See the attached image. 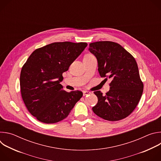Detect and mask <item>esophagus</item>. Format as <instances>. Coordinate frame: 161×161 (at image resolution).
Listing matches in <instances>:
<instances>
[{
	"mask_svg": "<svg viewBox=\"0 0 161 161\" xmlns=\"http://www.w3.org/2000/svg\"><path fill=\"white\" fill-rule=\"evenodd\" d=\"M91 94L90 92H88V91H83V96H86L87 95Z\"/></svg>",
	"mask_w": 161,
	"mask_h": 161,
	"instance_id": "34e87169",
	"label": "esophagus"
}]
</instances>
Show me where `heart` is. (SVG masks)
I'll use <instances>...</instances> for the list:
<instances>
[{"label": "heart", "instance_id": "1", "mask_svg": "<svg viewBox=\"0 0 161 161\" xmlns=\"http://www.w3.org/2000/svg\"><path fill=\"white\" fill-rule=\"evenodd\" d=\"M87 56H92V55H86V57H87Z\"/></svg>", "mask_w": 161, "mask_h": 161}]
</instances>
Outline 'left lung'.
<instances>
[{
  "mask_svg": "<svg viewBox=\"0 0 161 161\" xmlns=\"http://www.w3.org/2000/svg\"><path fill=\"white\" fill-rule=\"evenodd\" d=\"M88 50L97 60L100 76L111 80L105 95L94 92L98 102L92 108L94 113L109 121L125 119L136 108L143 91L136 61L121 45L111 41L90 43Z\"/></svg>",
  "mask_w": 161,
  "mask_h": 161,
  "instance_id": "1",
  "label": "left lung"
}]
</instances>
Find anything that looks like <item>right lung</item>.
<instances>
[{
	"instance_id": "1",
	"label": "right lung",
	"mask_w": 161,
	"mask_h": 161,
	"mask_svg": "<svg viewBox=\"0 0 161 161\" xmlns=\"http://www.w3.org/2000/svg\"><path fill=\"white\" fill-rule=\"evenodd\" d=\"M87 47L86 42H53L34 51L20 73L21 97L39 121L54 124L65 119L80 99V91L67 92L62 73Z\"/></svg>"
}]
</instances>
